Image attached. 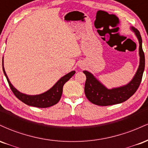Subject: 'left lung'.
Returning a JSON list of instances; mask_svg holds the SVG:
<instances>
[{
    "label": "left lung",
    "mask_w": 148,
    "mask_h": 148,
    "mask_svg": "<svg viewBox=\"0 0 148 148\" xmlns=\"http://www.w3.org/2000/svg\"><path fill=\"white\" fill-rule=\"evenodd\" d=\"M139 42L140 64L133 79L126 86L108 90L87 71H84L86 76L85 94L90 102L98 106H110L124 102L136 92L141 82L145 69V55L142 48V38L136 28L132 27Z\"/></svg>",
    "instance_id": "1"
}]
</instances>
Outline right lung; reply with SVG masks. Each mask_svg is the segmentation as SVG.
<instances>
[{
  "mask_svg": "<svg viewBox=\"0 0 148 148\" xmlns=\"http://www.w3.org/2000/svg\"><path fill=\"white\" fill-rule=\"evenodd\" d=\"M3 70L4 72L5 76H6V79L8 80V82L9 86L11 88L12 91L14 93V95L18 99L21 100L22 102L28 106H32L38 108H48V107L52 106L60 101L61 96L62 93V88H63L64 84L67 81H68L69 79L72 78V76L75 74V71L68 73L67 74L62 76L58 81L54 85L53 87L47 91L45 93H42L38 95H27L23 94L18 92L15 88L11 83L10 82L7 76L4 67H3Z\"/></svg>",
  "mask_w": 148,
  "mask_h": 148,
  "instance_id": "add662e5",
  "label": "right lung"
}]
</instances>
